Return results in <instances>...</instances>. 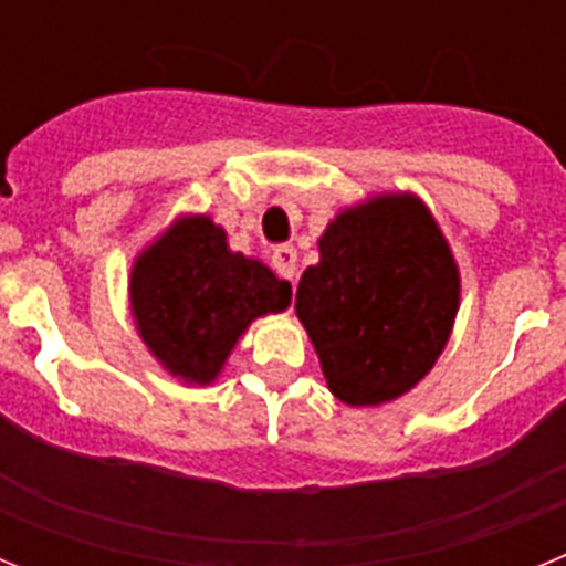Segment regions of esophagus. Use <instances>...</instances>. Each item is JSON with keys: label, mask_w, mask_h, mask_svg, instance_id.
<instances>
[{"label": "esophagus", "mask_w": 566, "mask_h": 566, "mask_svg": "<svg viewBox=\"0 0 566 566\" xmlns=\"http://www.w3.org/2000/svg\"><path fill=\"white\" fill-rule=\"evenodd\" d=\"M272 263H274V269H277L280 277H286L294 283V277H297V249L277 247L272 254Z\"/></svg>", "instance_id": "obj_1"}]
</instances>
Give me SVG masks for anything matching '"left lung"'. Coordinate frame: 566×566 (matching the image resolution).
<instances>
[{
	"label": "left lung",
	"instance_id": "1",
	"mask_svg": "<svg viewBox=\"0 0 566 566\" xmlns=\"http://www.w3.org/2000/svg\"><path fill=\"white\" fill-rule=\"evenodd\" d=\"M300 277L294 312L328 391L379 408L417 388L453 334L462 274L428 203L377 192L339 209Z\"/></svg>",
	"mask_w": 566,
	"mask_h": 566
}]
</instances>
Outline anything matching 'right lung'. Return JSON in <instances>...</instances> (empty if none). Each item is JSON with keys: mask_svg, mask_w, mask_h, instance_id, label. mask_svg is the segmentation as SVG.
<instances>
[{"mask_svg": "<svg viewBox=\"0 0 566 566\" xmlns=\"http://www.w3.org/2000/svg\"><path fill=\"white\" fill-rule=\"evenodd\" d=\"M127 297L155 363L189 388H207L254 319L292 306V283L232 252L209 214L184 212L133 258Z\"/></svg>", "mask_w": 566, "mask_h": 566, "instance_id": "obj_1", "label": "right lung"}]
</instances>
